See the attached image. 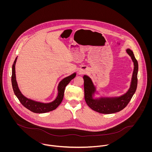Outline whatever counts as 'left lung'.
Segmentation results:
<instances>
[{"label": "left lung", "instance_id": "8db88e82", "mask_svg": "<svg viewBox=\"0 0 152 152\" xmlns=\"http://www.w3.org/2000/svg\"><path fill=\"white\" fill-rule=\"evenodd\" d=\"M130 56L134 64L130 86L128 91L120 96L100 97L94 98L96 92L92 80L86 75L83 77L84 81V95L86 102L89 108L101 113L110 114L121 111L125 108L130 102L133 95L136 92L137 86L138 63L134 57L133 51L128 48L126 50Z\"/></svg>", "mask_w": 152, "mask_h": 152}]
</instances>
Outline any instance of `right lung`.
<instances>
[{
	"label": "right lung",
	"mask_w": 152,
	"mask_h": 152,
	"mask_svg": "<svg viewBox=\"0 0 152 152\" xmlns=\"http://www.w3.org/2000/svg\"><path fill=\"white\" fill-rule=\"evenodd\" d=\"M18 57L16 58L12 66V84L13 89L15 95L19 99V101L22 105L30 111L34 113H43L51 110H53L57 108L59 105L61 103L66 86L69 83V82L75 78L76 76V73L74 72L68 77L64 78L62 80L58 86V95L56 99L51 102L49 103H43L37 101H33L32 99H28L24 96L20 92L18 85L16 81V74H15V64L16 63Z\"/></svg>",
	"instance_id": "obj_1"
}]
</instances>
